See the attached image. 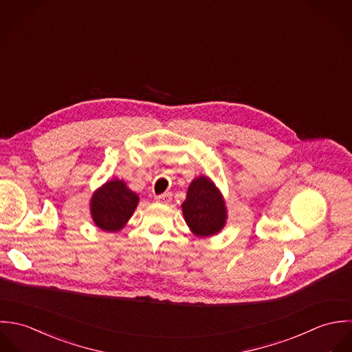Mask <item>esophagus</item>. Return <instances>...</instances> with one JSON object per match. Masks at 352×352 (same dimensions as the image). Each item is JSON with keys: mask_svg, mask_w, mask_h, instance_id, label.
<instances>
[{"mask_svg": "<svg viewBox=\"0 0 352 352\" xmlns=\"http://www.w3.org/2000/svg\"><path fill=\"white\" fill-rule=\"evenodd\" d=\"M171 193H163V195H159V196H156L155 199H156V201L157 203H162V204H167V203H170V200H171Z\"/></svg>", "mask_w": 352, "mask_h": 352, "instance_id": "obj_1", "label": "esophagus"}]
</instances>
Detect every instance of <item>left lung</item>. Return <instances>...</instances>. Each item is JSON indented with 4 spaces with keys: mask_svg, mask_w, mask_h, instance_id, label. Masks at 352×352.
Here are the masks:
<instances>
[{
    "mask_svg": "<svg viewBox=\"0 0 352 352\" xmlns=\"http://www.w3.org/2000/svg\"><path fill=\"white\" fill-rule=\"evenodd\" d=\"M186 224L197 236H211L226 224L227 210L223 196L208 177L200 175L189 185L182 203Z\"/></svg>",
    "mask_w": 352,
    "mask_h": 352,
    "instance_id": "8db88e82",
    "label": "left lung"
}]
</instances>
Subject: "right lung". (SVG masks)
Wrapping results in <instances>:
<instances>
[{"instance_id": "1", "label": "right lung", "mask_w": 352, "mask_h": 352, "mask_svg": "<svg viewBox=\"0 0 352 352\" xmlns=\"http://www.w3.org/2000/svg\"><path fill=\"white\" fill-rule=\"evenodd\" d=\"M139 196L121 179H111L91 197V216L103 231H120L132 217Z\"/></svg>"}]
</instances>
